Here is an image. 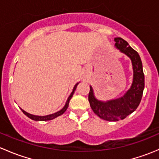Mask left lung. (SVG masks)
Wrapping results in <instances>:
<instances>
[{
    "mask_svg": "<svg viewBox=\"0 0 159 159\" xmlns=\"http://www.w3.org/2000/svg\"><path fill=\"white\" fill-rule=\"evenodd\" d=\"M115 41L117 48L127 54L132 62L134 78L131 89L123 97L106 102H101L94 98L91 86L89 94L90 106L94 114L102 119L109 121L124 119L135 111L142 100L145 88V76L139 54L121 38H115Z\"/></svg>",
    "mask_w": 159,
    "mask_h": 159,
    "instance_id": "obj_1",
    "label": "left lung"
}]
</instances>
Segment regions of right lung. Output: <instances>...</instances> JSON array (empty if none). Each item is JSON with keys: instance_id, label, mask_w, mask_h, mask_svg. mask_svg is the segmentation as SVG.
<instances>
[{"instance_id": "1", "label": "right lung", "mask_w": 159, "mask_h": 159, "mask_svg": "<svg viewBox=\"0 0 159 159\" xmlns=\"http://www.w3.org/2000/svg\"><path fill=\"white\" fill-rule=\"evenodd\" d=\"M78 84H75V87H74V89H73V91H72L71 94H70L69 98H68V101H67L66 104H65V107H64V108H62V109L61 110V111H59L56 112V113H54V114H52V115H46V116H37V115H30V114L28 113V112L25 111L21 109L22 112H23V113L25 114V115H27V116H28V118H30V119H32V120H34V121H49V120H52V119H54V118H57V117L60 116V115H61L62 114H63V113H65V111L67 110V108H68V104H69V102H70V98H72V96H73V94H74V92H75V89H76V88H77V85H78Z\"/></svg>"}]
</instances>
